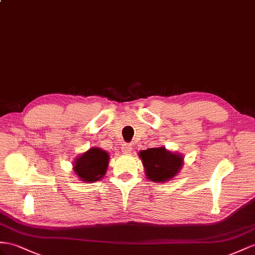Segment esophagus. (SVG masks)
<instances>
[{"instance_id":"obj_1","label":"esophagus","mask_w":255,"mask_h":255,"mask_svg":"<svg viewBox=\"0 0 255 255\" xmlns=\"http://www.w3.org/2000/svg\"><path fill=\"white\" fill-rule=\"evenodd\" d=\"M130 151H131V146H130V144H128V143H125V144L122 145V152L124 154H128L130 153Z\"/></svg>"}]
</instances>
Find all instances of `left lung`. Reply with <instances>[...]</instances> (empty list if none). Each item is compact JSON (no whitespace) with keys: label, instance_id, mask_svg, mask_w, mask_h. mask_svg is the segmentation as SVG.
I'll use <instances>...</instances> for the list:
<instances>
[{"label":"left lung","instance_id":"left-lung-1","mask_svg":"<svg viewBox=\"0 0 255 255\" xmlns=\"http://www.w3.org/2000/svg\"><path fill=\"white\" fill-rule=\"evenodd\" d=\"M140 158L145 168L146 177L154 182L172 179L182 167L181 155L167 151L165 147H153L141 151Z\"/></svg>","mask_w":255,"mask_h":255}]
</instances>
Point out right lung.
<instances>
[{"label":"right lung","instance_id":"add662e5","mask_svg":"<svg viewBox=\"0 0 255 255\" xmlns=\"http://www.w3.org/2000/svg\"><path fill=\"white\" fill-rule=\"evenodd\" d=\"M108 165L109 154L100 148L94 147L76 159L74 171L84 182H96L106 173Z\"/></svg>","mask_w":255,"mask_h":255}]
</instances>
